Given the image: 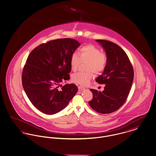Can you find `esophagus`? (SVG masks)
<instances>
[{
    "label": "esophagus",
    "mask_w": 156,
    "mask_h": 156,
    "mask_svg": "<svg viewBox=\"0 0 156 156\" xmlns=\"http://www.w3.org/2000/svg\"><path fill=\"white\" fill-rule=\"evenodd\" d=\"M78 89H79V91H82V90H84L85 89L82 86H79V87H78Z\"/></svg>",
    "instance_id": "esophagus-1"
}]
</instances>
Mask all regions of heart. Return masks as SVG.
Segmentation results:
<instances>
[{
  "label": "heart",
  "instance_id": "obj_1",
  "mask_svg": "<svg viewBox=\"0 0 156 156\" xmlns=\"http://www.w3.org/2000/svg\"><path fill=\"white\" fill-rule=\"evenodd\" d=\"M81 62H87V69L89 72L86 73L79 72L72 76L73 82L82 86L87 85L94 77V73H99L104 71L106 67L108 58L106 55L92 44L84 45L79 50V55L73 53L70 58V64L72 70H77Z\"/></svg>",
  "mask_w": 156,
  "mask_h": 156
}]
</instances>
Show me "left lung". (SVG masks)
I'll list each match as a JSON object with an SVG mask.
<instances>
[{
    "label": "left lung",
    "mask_w": 156,
    "mask_h": 156,
    "mask_svg": "<svg viewBox=\"0 0 156 156\" xmlns=\"http://www.w3.org/2000/svg\"><path fill=\"white\" fill-rule=\"evenodd\" d=\"M106 52L108 62L101 75L96 82L105 84L103 92L90 89L93 94L90 106L101 114L117 111L126 101L134 79V70L124 51L114 42L96 40Z\"/></svg>",
    "instance_id": "1"
}]
</instances>
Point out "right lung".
I'll list each match as a JSON object with an SVG mask.
<instances>
[{
    "mask_svg": "<svg viewBox=\"0 0 156 156\" xmlns=\"http://www.w3.org/2000/svg\"><path fill=\"white\" fill-rule=\"evenodd\" d=\"M80 45L71 38L57 39L30 52L22 71V86L32 105L44 114L62 111L77 92L73 83L59 87L70 79V58Z\"/></svg>",
    "mask_w": 156,
    "mask_h": 156,
    "instance_id": "add662e5",
    "label": "right lung"
}]
</instances>
